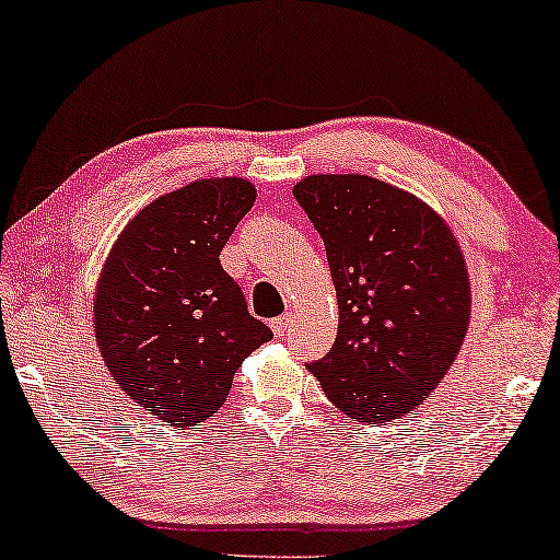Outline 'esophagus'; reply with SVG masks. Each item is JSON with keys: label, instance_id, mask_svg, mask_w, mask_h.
<instances>
[{"label": "esophagus", "instance_id": "34e87169", "mask_svg": "<svg viewBox=\"0 0 560 560\" xmlns=\"http://www.w3.org/2000/svg\"><path fill=\"white\" fill-rule=\"evenodd\" d=\"M290 315H280V317H275L272 323H270V327H272V335L275 337H282L288 332V327H290Z\"/></svg>", "mask_w": 560, "mask_h": 560}]
</instances>
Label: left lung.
<instances>
[{"label": "left lung", "instance_id": "obj_1", "mask_svg": "<svg viewBox=\"0 0 560 560\" xmlns=\"http://www.w3.org/2000/svg\"><path fill=\"white\" fill-rule=\"evenodd\" d=\"M292 196L327 250L340 325L307 370L347 417L411 415L459 354L471 282L446 220L415 194L360 173H317Z\"/></svg>", "mask_w": 560, "mask_h": 560}]
</instances>
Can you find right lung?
Masks as SVG:
<instances>
[{"mask_svg":"<svg viewBox=\"0 0 560 560\" xmlns=\"http://www.w3.org/2000/svg\"><path fill=\"white\" fill-rule=\"evenodd\" d=\"M255 196L237 176L171 190L128 220L101 268L98 352L124 394L168 427L213 417L237 366L272 337L220 265Z\"/></svg>","mask_w":560,"mask_h":560,"instance_id":"add662e5","label":"right lung"}]
</instances>
